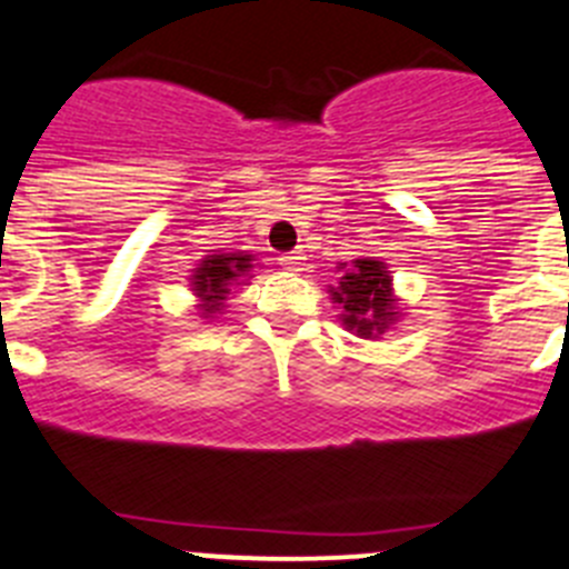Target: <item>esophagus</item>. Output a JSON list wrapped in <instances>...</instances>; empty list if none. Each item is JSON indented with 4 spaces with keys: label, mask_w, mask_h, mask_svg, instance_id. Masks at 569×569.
I'll use <instances>...</instances> for the list:
<instances>
[{
    "label": "esophagus",
    "mask_w": 569,
    "mask_h": 569,
    "mask_svg": "<svg viewBox=\"0 0 569 569\" xmlns=\"http://www.w3.org/2000/svg\"><path fill=\"white\" fill-rule=\"evenodd\" d=\"M279 264L284 270H301V264H305V253H301V250H293V253H281Z\"/></svg>",
    "instance_id": "1"
}]
</instances>
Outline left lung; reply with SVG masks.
<instances>
[{"label":"left lung","instance_id":"obj_1","mask_svg":"<svg viewBox=\"0 0 569 569\" xmlns=\"http://www.w3.org/2000/svg\"><path fill=\"white\" fill-rule=\"evenodd\" d=\"M330 296L341 308V325L361 339H379L399 319L390 270L373 256L356 259L341 273L339 288H330Z\"/></svg>","mask_w":569,"mask_h":569}]
</instances>
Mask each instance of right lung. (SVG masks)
<instances>
[{
	"label": "right lung",
	"mask_w": 569,
	"mask_h": 569,
	"mask_svg": "<svg viewBox=\"0 0 569 569\" xmlns=\"http://www.w3.org/2000/svg\"><path fill=\"white\" fill-rule=\"evenodd\" d=\"M253 256L250 253H210L204 256L202 264L193 270L190 288L199 296V308H202L204 319L224 308V299L230 290L239 284L241 279H248L250 268H253Z\"/></svg>",
	"instance_id": "1"
}]
</instances>
